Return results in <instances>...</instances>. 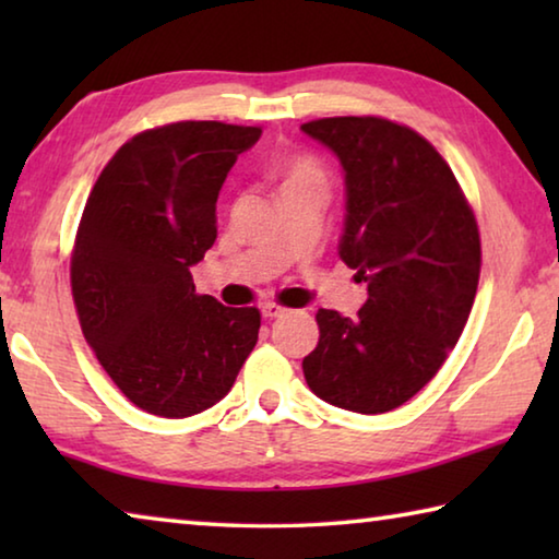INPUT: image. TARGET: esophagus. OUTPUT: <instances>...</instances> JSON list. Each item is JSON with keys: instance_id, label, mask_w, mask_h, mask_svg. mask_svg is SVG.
Wrapping results in <instances>:
<instances>
[{"instance_id": "1", "label": "esophagus", "mask_w": 559, "mask_h": 559, "mask_svg": "<svg viewBox=\"0 0 559 559\" xmlns=\"http://www.w3.org/2000/svg\"><path fill=\"white\" fill-rule=\"evenodd\" d=\"M261 316L269 318V320L283 318V316H288V308L278 306V302H263V306H261Z\"/></svg>"}]
</instances>
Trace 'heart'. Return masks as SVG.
<instances>
[{
    "instance_id": "obj_1",
    "label": "heart",
    "mask_w": 559,
    "mask_h": 559,
    "mask_svg": "<svg viewBox=\"0 0 559 559\" xmlns=\"http://www.w3.org/2000/svg\"><path fill=\"white\" fill-rule=\"evenodd\" d=\"M276 179L281 192H290V189H320L323 192L328 185L325 169L318 165V159L308 155L283 159L276 167Z\"/></svg>"
}]
</instances>
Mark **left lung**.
<instances>
[{
  "instance_id": "left-lung-1",
  "label": "left lung",
  "mask_w": 559,
  "mask_h": 559,
  "mask_svg": "<svg viewBox=\"0 0 559 559\" xmlns=\"http://www.w3.org/2000/svg\"><path fill=\"white\" fill-rule=\"evenodd\" d=\"M300 130L345 173L337 253L367 283L357 318L320 308L302 374L320 400L392 412L439 372L466 325L480 273L476 216L419 132L384 118H323Z\"/></svg>"
}]
</instances>
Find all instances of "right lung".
I'll return each instance as SVG.
<instances>
[{"label":"right lung","mask_w":559,"mask_h":559,"mask_svg":"<svg viewBox=\"0 0 559 559\" xmlns=\"http://www.w3.org/2000/svg\"><path fill=\"white\" fill-rule=\"evenodd\" d=\"M261 128L185 120L128 140L91 189L71 261L79 320L103 370L150 414L182 419L229 394L257 345V308L197 296L216 197Z\"/></svg>","instance_id":"1"}]
</instances>
